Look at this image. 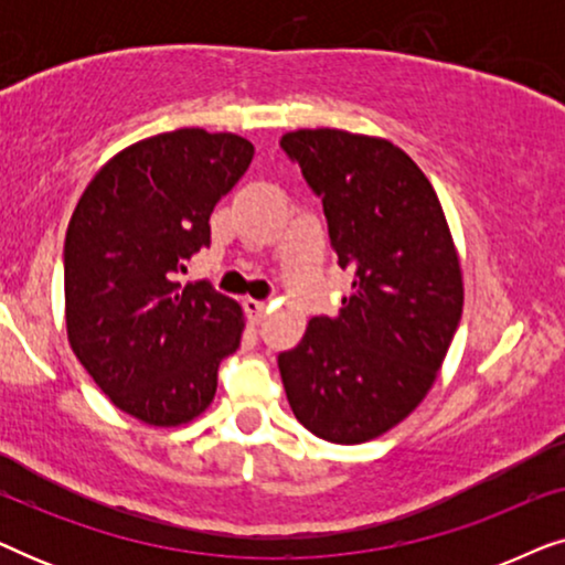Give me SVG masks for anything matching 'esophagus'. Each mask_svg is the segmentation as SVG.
Instances as JSON below:
<instances>
[{"mask_svg":"<svg viewBox=\"0 0 565 565\" xmlns=\"http://www.w3.org/2000/svg\"><path fill=\"white\" fill-rule=\"evenodd\" d=\"M244 311H246V319H249L252 323H259L267 313V303H262V300H254V298H246Z\"/></svg>","mask_w":565,"mask_h":565,"instance_id":"34e87169","label":"esophagus"}]
</instances>
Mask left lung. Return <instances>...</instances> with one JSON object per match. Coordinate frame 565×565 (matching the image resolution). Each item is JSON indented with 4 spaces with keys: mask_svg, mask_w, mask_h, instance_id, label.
Instances as JSON below:
<instances>
[{
    "mask_svg": "<svg viewBox=\"0 0 565 565\" xmlns=\"http://www.w3.org/2000/svg\"><path fill=\"white\" fill-rule=\"evenodd\" d=\"M321 198L331 249L352 273L337 316H316L277 358L296 419L360 445L427 396L462 313V269L431 182L385 138L300 128L280 138Z\"/></svg>",
    "mask_w": 565,
    "mask_h": 565,
    "instance_id": "left-lung-1",
    "label": "left lung"
}]
</instances>
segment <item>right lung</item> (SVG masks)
Listing matches in <instances>:
<instances>
[{"mask_svg": "<svg viewBox=\"0 0 565 565\" xmlns=\"http://www.w3.org/2000/svg\"><path fill=\"white\" fill-rule=\"evenodd\" d=\"M254 146L180 128L107 161L66 228L68 344L120 412L180 427L211 406L218 365L236 352L242 306L177 273L211 244V213L242 180Z\"/></svg>", "mask_w": 565, "mask_h": 565, "instance_id": "add662e5", "label": "right lung"}]
</instances>
